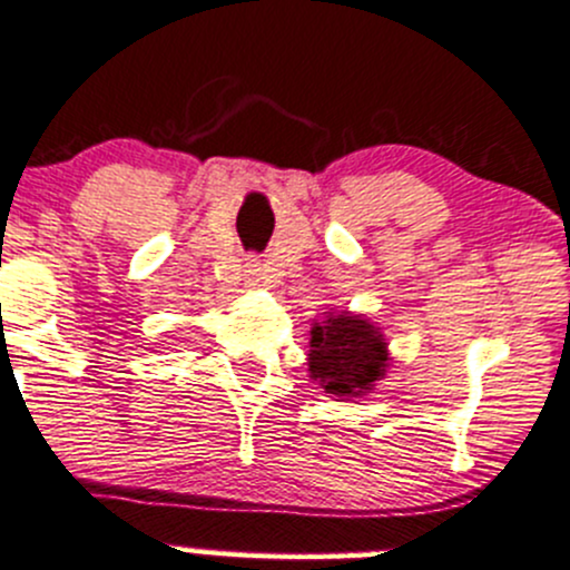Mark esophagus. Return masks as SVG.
Here are the masks:
<instances>
[{"label":"esophagus","instance_id":"1","mask_svg":"<svg viewBox=\"0 0 570 570\" xmlns=\"http://www.w3.org/2000/svg\"><path fill=\"white\" fill-rule=\"evenodd\" d=\"M252 274H257V268H252Z\"/></svg>","mask_w":570,"mask_h":570}]
</instances>
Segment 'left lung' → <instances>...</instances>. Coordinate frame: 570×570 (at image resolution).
Listing matches in <instances>:
<instances>
[{"mask_svg": "<svg viewBox=\"0 0 570 570\" xmlns=\"http://www.w3.org/2000/svg\"><path fill=\"white\" fill-rule=\"evenodd\" d=\"M309 335V374L326 393L363 396L385 374V337L360 315H330Z\"/></svg>", "mask_w": 570, "mask_h": 570, "instance_id": "1", "label": "left lung"}]
</instances>
